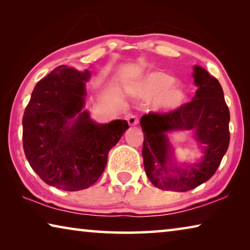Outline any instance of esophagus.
Wrapping results in <instances>:
<instances>
[{"label":"esophagus","mask_w":250,"mask_h":250,"mask_svg":"<svg viewBox=\"0 0 250 250\" xmlns=\"http://www.w3.org/2000/svg\"><path fill=\"white\" fill-rule=\"evenodd\" d=\"M128 124H129V125H130V126H134V125H137L139 124L138 118L135 117V116H130V117H128Z\"/></svg>","instance_id":"34e87169"}]
</instances>
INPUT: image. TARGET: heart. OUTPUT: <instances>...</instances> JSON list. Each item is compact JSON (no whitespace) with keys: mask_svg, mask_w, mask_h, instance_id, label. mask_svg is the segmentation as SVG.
<instances>
[{"mask_svg":"<svg viewBox=\"0 0 250 250\" xmlns=\"http://www.w3.org/2000/svg\"><path fill=\"white\" fill-rule=\"evenodd\" d=\"M139 90L146 97L154 96V107L160 111H174L185 101V92L181 84L163 71L147 74L139 83Z\"/></svg>","mask_w":250,"mask_h":250,"instance_id":"obj_1","label":"heart"}]
</instances>
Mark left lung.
Segmentation results:
<instances>
[{"instance_id":"8db88e82","label":"left lung","mask_w":250,"mask_h":250,"mask_svg":"<svg viewBox=\"0 0 250 250\" xmlns=\"http://www.w3.org/2000/svg\"><path fill=\"white\" fill-rule=\"evenodd\" d=\"M197 87L191 103L167 113L141 117L145 135L142 147L146 176L163 191L186 192L205 183L221 164L229 145V110L221 83L203 67L193 68ZM191 130L203 155L194 164H180L169 134Z\"/></svg>"}]
</instances>
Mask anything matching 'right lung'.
<instances>
[{
    "label": "right lung",
    "instance_id": "1",
    "mask_svg": "<svg viewBox=\"0 0 250 250\" xmlns=\"http://www.w3.org/2000/svg\"><path fill=\"white\" fill-rule=\"evenodd\" d=\"M88 70L59 66L36 83L23 116V147L46 184L88 188L107 166L109 151L129 128L125 120L97 124L83 110Z\"/></svg>",
    "mask_w": 250,
    "mask_h": 250
}]
</instances>
